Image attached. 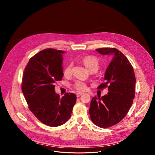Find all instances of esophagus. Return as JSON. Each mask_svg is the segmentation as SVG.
Wrapping results in <instances>:
<instances>
[{
	"label": "esophagus",
	"mask_w": 155,
	"mask_h": 155,
	"mask_svg": "<svg viewBox=\"0 0 155 155\" xmlns=\"http://www.w3.org/2000/svg\"><path fill=\"white\" fill-rule=\"evenodd\" d=\"M83 94V93H81V92H78V93H77L76 95H77V97H80V96H81Z\"/></svg>",
	"instance_id": "34e87169"
}]
</instances>
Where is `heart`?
I'll return each mask as SVG.
<instances>
[{"label":"heart","instance_id":"heart-1","mask_svg":"<svg viewBox=\"0 0 155 155\" xmlns=\"http://www.w3.org/2000/svg\"><path fill=\"white\" fill-rule=\"evenodd\" d=\"M83 62L86 67V68L89 71H91L92 70H96L97 71L99 68V62L96 58L92 57V56H86L83 58ZM72 72V65H69L67 68H66L64 71V75L65 77H69L71 75ZM75 87L78 90L83 91L86 90V84L80 81H78L75 83L74 85Z\"/></svg>","mask_w":155,"mask_h":155}]
</instances>
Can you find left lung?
Returning <instances> with one entry per match:
<instances>
[{
	"label": "left lung",
	"mask_w": 155,
	"mask_h": 155,
	"mask_svg": "<svg viewBox=\"0 0 155 155\" xmlns=\"http://www.w3.org/2000/svg\"><path fill=\"white\" fill-rule=\"evenodd\" d=\"M96 50L102 55L113 56L105 72V83L97 87L101 90L108 86V92L101 97H93L89 110L94 124L107 128L120 122L127 114L135 97L136 76L130 62L118 50Z\"/></svg>",
	"instance_id": "obj_1"
}]
</instances>
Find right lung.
<instances>
[{
  "label": "right lung",
  "mask_w": 155,
  "mask_h": 155,
  "mask_svg": "<svg viewBox=\"0 0 155 155\" xmlns=\"http://www.w3.org/2000/svg\"><path fill=\"white\" fill-rule=\"evenodd\" d=\"M65 51L48 48L32 57L23 76L22 91L32 113L42 123L57 127L71 118L77 96L71 93L60 98L54 83L64 74L62 54Z\"/></svg>",
  "instance_id": "right-lung-1"
}]
</instances>
